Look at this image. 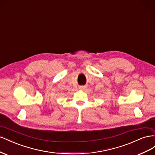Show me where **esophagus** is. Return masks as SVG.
I'll use <instances>...</instances> for the list:
<instances>
[{"mask_svg":"<svg viewBox=\"0 0 155 155\" xmlns=\"http://www.w3.org/2000/svg\"><path fill=\"white\" fill-rule=\"evenodd\" d=\"M86 87V86H79V88H80L81 90H84V89H85Z\"/></svg>","mask_w":155,"mask_h":155,"instance_id":"obj_1","label":"esophagus"}]
</instances>
